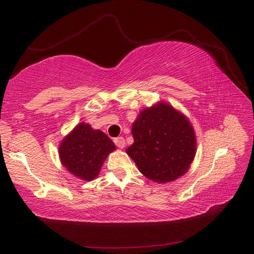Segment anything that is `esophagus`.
<instances>
[{
    "mask_svg": "<svg viewBox=\"0 0 254 254\" xmlns=\"http://www.w3.org/2000/svg\"><path fill=\"white\" fill-rule=\"evenodd\" d=\"M114 143H115V145L118 146L119 148H124L125 145H126L125 139H124V137H123V136L115 137V139H114Z\"/></svg>",
    "mask_w": 254,
    "mask_h": 254,
    "instance_id": "obj_1",
    "label": "esophagus"
}]
</instances>
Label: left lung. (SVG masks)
I'll use <instances>...</instances> for the list:
<instances>
[{
  "instance_id": "obj_1",
  "label": "left lung",
  "mask_w": 254,
  "mask_h": 254,
  "mask_svg": "<svg viewBox=\"0 0 254 254\" xmlns=\"http://www.w3.org/2000/svg\"><path fill=\"white\" fill-rule=\"evenodd\" d=\"M133 144L126 149L139 171L152 181L166 183L188 172L196 153L190 121L166 103L140 112L132 124Z\"/></svg>"
}]
</instances>
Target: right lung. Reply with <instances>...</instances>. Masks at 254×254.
Listing matches in <instances>:
<instances>
[{
  "instance_id": "1",
  "label": "right lung",
  "mask_w": 254,
  "mask_h": 254,
  "mask_svg": "<svg viewBox=\"0 0 254 254\" xmlns=\"http://www.w3.org/2000/svg\"><path fill=\"white\" fill-rule=\"evenodd\" d=\"M115 150L114 143L101 130L80 123L59 146V158L66 170L77 178L91 181L101 172L105 160Z\"/></svg>"
}]
</instances>
